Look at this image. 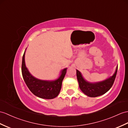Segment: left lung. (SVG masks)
<instances>
[{"label":"left lung","mask_w":128,"mask_h":128,"mask_svg":"<svg viewBox=\"0 0 128 128\" xmlns=\"http://www.w3.org/2000/svg\"><path fill=\"white\" fill-rule=\"evenodd\" d=\"M117 70L118 66L112 76L102 82L94 83L87 82L84 79L80 72L76 70L77 79L79 82V88L84 94L90 97H96L104 94L112 86L116 76Z\"/></svg>","instance_id":"1"}]
</instances>
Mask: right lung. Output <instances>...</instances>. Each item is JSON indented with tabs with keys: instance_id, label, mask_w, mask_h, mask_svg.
Masks as SVG:
<instances>
[{
	"instance_id": "obj_1",
	"label": "right lung",
	"mask_w": 128,
	"mask_h": 128,
	"mask_svg": "<svg viewBox=\"0 0 128 128\" xmlns=\"http://www.w3.org/2000/svg\"><path fill=\"white\" fill-rule=\"evenodd\" d=\"M25 52L22 58V73L23 79L30 91L40 98L51 99L58 96L61 88L62 82L67 72V68L61 72V76L55 80H42L34 77L25 64Z\"/></svg>"
}]
</instances>
